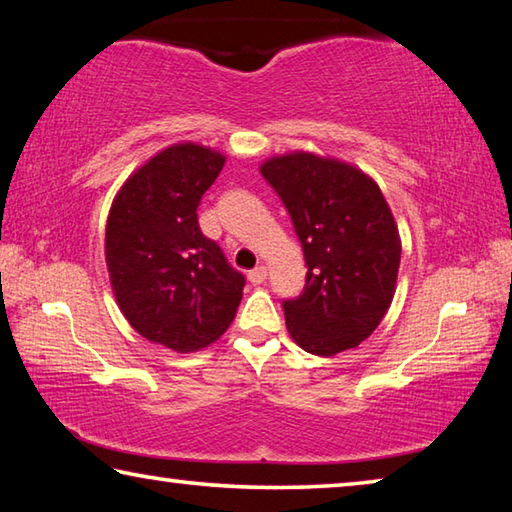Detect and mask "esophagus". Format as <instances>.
<instances>
[{
    "instance_id": "obj_1",
    "label": "esophagus",
    "mask_w": 512,
    "mask_h": 512,
    "mask_svg": "<svg viewBox=\"0 0 512 512\" xmlns=\"http://www.w3.org/2000/svg\"><path fill=\"white\" fill-rule=\"evenodd\" d=\"M248 277H250V282H253V284H262L266 280V266L253 268V271L248 273Z\"/></svg>"
}]
</instances>
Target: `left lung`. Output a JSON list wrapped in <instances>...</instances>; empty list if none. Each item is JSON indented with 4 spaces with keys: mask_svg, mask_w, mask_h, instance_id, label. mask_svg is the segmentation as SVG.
I'll return each mask as SVG.
<instances>
[{
    "mask_svg": "<svg viewBox=\"0 0 512 512\" xmlns=\"http://www.w3.org/2000/svg\"><path fill=\"white\" fill-rule=\"evenodd\" d=\"M291 214L302 244L307 282L284 302L291 339L318 357L357 348L391 307L402 239L391 207L368 173L309 151L262 162Z\"/></svg>",
    "mask_w": 512,
    "mask_h": 512,
    "instance_id": "1",
    "label": "left lung"
}]
</instances>
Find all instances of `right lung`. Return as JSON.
I'll return each instance as SVG.
<instances>
[{
  "mask_svg": "<svg viewBox=\"0 0 512 512\" xmlns=\"http://www.w3.org/2000/svg\"><path fill=\"white\" fill-rule=\"evenodd\" d=\"M223 164L210 146L171 144L126 178L108 214L106 266L121 314L173 352L219 339L244 293V275L198 228L196 207Z\"/></svg>",
  "mask_w": 512,
  "mask_h": 512,
  "instance_id": "1",
  "label": "right lung"
}]
</instances>
